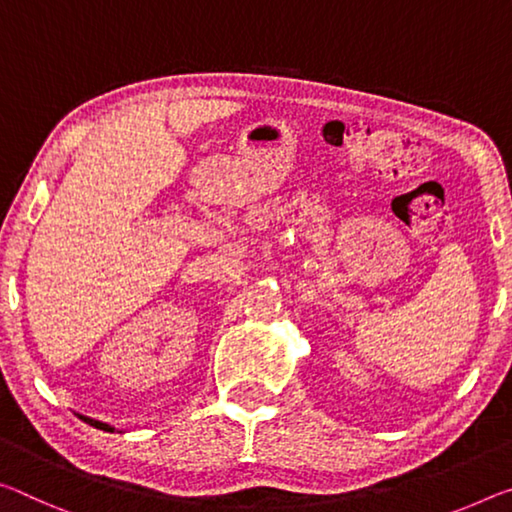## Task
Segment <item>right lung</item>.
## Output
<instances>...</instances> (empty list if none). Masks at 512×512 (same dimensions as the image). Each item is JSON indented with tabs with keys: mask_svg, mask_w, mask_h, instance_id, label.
I'll use <instances>...</instances> for the list:
<instances>
[{
	"mask_svg": "<svg viewBox=\"0 0 512 512\" xmlns=\"http://www.w3.org/2000/svg\"><path fill=\"white\" fill-rule=\"evenodd\" d=\"M86 421V424H91V426H95V428H100V431H109V433H113V428L109 426V424H102V421H95V419H88V417H81Z\"/></svg>",
	"mask_w": 512,
	"mask_h": 512,
	"instance_id": "right-lung-1",
	"label": "right lung"
}]
</instances>
